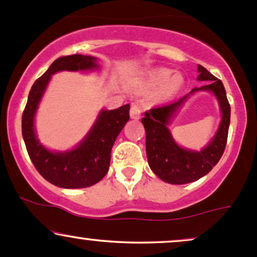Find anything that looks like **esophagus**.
Returning a JSON list of instances; mask_svg holds the SVG:
<instances>
[{"label":"esophagus","instance_id":"1","mask_svg":"<svg viewBox=\"0 0 257 257\" xmlns=\"http://www.w3.org/2000/svg\"><path fill=\"white\" fill-rule=\"evenodd\" d=\"M140 114H141L140 105H139V104L132 105V107H131V118L139 119V118H140Z\"/></svg>","mask_w":257,"mask_h":257}]
</instances>
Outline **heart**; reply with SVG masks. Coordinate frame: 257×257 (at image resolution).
Instances as JSON below:
<instances>
[{"label":"heart","mask_w":257,"mask_h":257,"mask_svg":"<svg viewBox=\"0 0 257 257\" xmlns=\"http://www.w3.org/2000/svg\"><path fill=\"white\" fill-rule=\"evenodd\" d=\"M173 71L169 69H157L152 71L147 78V83L151 87H162V93L164 96H172L184 84V78L180 75L172 76Z\"/></svg>","instance_id":"b5f03b06"}]
</instances>
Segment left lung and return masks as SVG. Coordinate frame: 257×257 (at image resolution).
Masks as SVG:
<instances>
[{
    "instance_id": "1",
    "label": "left lung",
    "mask_w": 257,
    "mask_h": 257,
    "mask_svg": "<svg viewBox=\"0 0 257 257\" xmlns=\"http://www.w3.org/2000/svg\"><path fill=\"white\" fill-rule=\"evenodd\" d=\"M198 81H209V84L192 90L181 99L167 105L153 107L145 112L141 119L146 132V153L151 170L164 182L184 185L206 175L217 164L225 151L228 135L231 107L222 82L211 75L205 67L198 65ZM197 91H211L219 101L221 122L218 132L209 144L200 152L182 149L173 140L167 124L190 95Z\"/></svg>"
}]
</instances>
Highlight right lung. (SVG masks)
I'll return each mask as SVG.
<instances>
[{"instance_id":"obj_1","label":"right lung","mask_w":257,"mask_h":257,"mask_svg":"<svg viewBox=\"0 0 257 257\" xmlns=\"http://www.w3.org/2000/svg\"><path fill=\"white\" fill-rule=\"evenodd\" d=\"M99 69L96 58L73 54L58 58L36 79L23 112L24 143L37 172L51 184L63 188H84L99 182L108 172L111 150L129 120V104L116 110H101L95 123L77 146L69 151H51L37 139L35 116L52 76L59 71H88Z\"/></svg>"}]
</instances>
